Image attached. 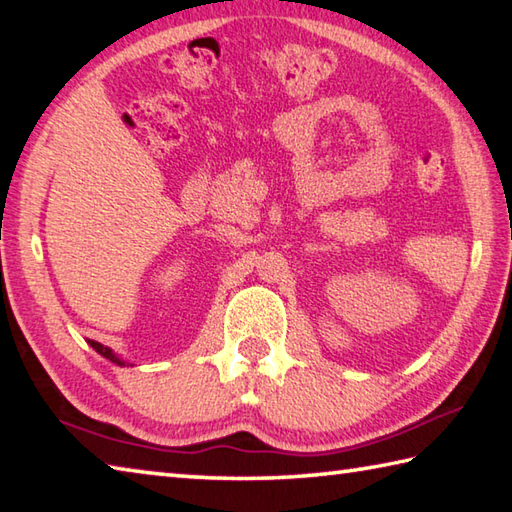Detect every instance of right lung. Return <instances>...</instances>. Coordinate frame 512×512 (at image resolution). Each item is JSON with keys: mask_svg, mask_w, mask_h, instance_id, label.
Here are the masks:
<instances>
[{"mask_svg": "<svg viewBox=\"0 0 512 512\" xmlns=\"http://www.w3.org/2000/svg\"><path fill=\"white\" fill-rule=\"evenodd\" d=\"M89 343H91V347H93L95 352H98V354H102V356H104V359H109L111 363L124 365V361L120 359V356H115V354H113V350H109V347H106V345H102V343H98V341H89Z\"/></svg>", "mask_w": 512, "mask_h": 512, "instance_id": "1", "label": "right lung"}]
</instances>
